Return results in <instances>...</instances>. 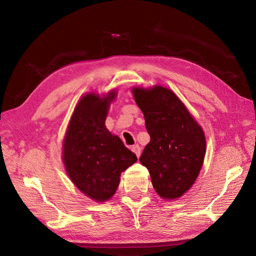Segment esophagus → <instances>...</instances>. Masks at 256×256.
Wrapping results in <instances>:
<instances>
[{
  "label": "esophagus",
  "instance_id": "34e87169",
  "mask_svg": "<svg viewBox=\"0 0 256 256\" xmlns=\"http://www.w3.org/2000/svg\"><path fill=\"white\" fill-rule=\"evenodd\" d=\"M131 150L136 153V156L138 158H140V148L138 145L132 146V147H131Z\"/></svg>",
  "mask_w": 256,
  "mask_h": 256
}]
</instances>
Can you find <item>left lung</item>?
Here are the masks:
<instances>
[{"label": "left lung", "instance_id": "obj_1", "mask_svg": "<svg viewBox=\"0 0 256 256\" xmlns=\"http://www.w3.org/2000/svg\"><path fill=\"white\" fill-rule=\"evenodd\" d=\"M145 118L150 142L140 158L153 188L167 200L182 198L196 182L206 156V136L180 98L167 87L131 88Z\"/></svg>", "mask_w": 256, "mask_h": 256}]
</instances>
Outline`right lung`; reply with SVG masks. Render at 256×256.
Segmentation results:
<instances>
[{"mask_svg": "<svg viewBox=\"0 0 256 256\" xmlns=\"http://www.w3.org/2000/svg\"><path fill=\"white\" fill-rule=\"evenodd\" d=\"M116 89L82 96L69 120L63 140L62 160L74 185L87 198L104 202L114 196L120 173L138 160L122 140L106 128Z\"/></svg>", "mask_w": 256, "mask_h": 256, "instance_id": "obj_1", "label": "right lung"}]
</instances>
